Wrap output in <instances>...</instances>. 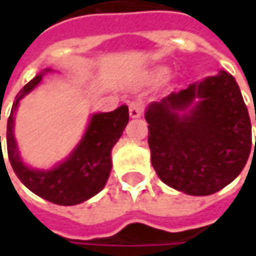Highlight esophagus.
<instances>
[{"instance_id": "obj_1", "label": "esophagus", "mask_w": 256, "mask_h": 256, "mask_svg": "<svg viewBox=\"0 0 256 256\" xmlns=\"http://www.w3.org/2000/svg\"><path fill=\"white\" fill-rule=\"evenodd\" d=\"M142 111H144V104L141 101H132L128 104V114L132 118H140L142 115Z\"/></svg>"}]
</instances>
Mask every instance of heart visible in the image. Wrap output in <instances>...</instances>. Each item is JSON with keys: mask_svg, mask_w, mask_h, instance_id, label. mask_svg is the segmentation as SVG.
<instances>
[{"mask_svg": "<svg viewBox=\"0 0 256 256\" xmlns=\"http://www.w3.org/2000/svg\"><path fill=\"white\" fill-rule=\"evenodd\" d=\"M166 74V70L164 68H158V70H155L154 71V74H152V78L154 79H160L163 75Z\"/></svg>", "mask_w": 256, "mask_h": 256, "instance_id": "1", "label": "heart"}]
</instances>
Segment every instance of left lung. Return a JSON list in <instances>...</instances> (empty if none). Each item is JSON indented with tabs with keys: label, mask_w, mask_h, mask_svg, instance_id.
I'll use <instances>...</instances> for the list:
<instances>
[{
	"label": "left lung",
	"mask_w": 256,
	"mask_h": 256,
	"mask_svg": "<svg viewBox=\"0 0 256 256\" xmlns=\"http://www.w3.org/2000/svg\"><path fill=\"white\" fill-rule=\"evenodd\" d=\"M145 119L152 166L163 182L180 192L212 194L247 163L251 120L236 79L225 71L152 102Z\"/></svg>",
	"instance_id": "obj_1"
}]
</instances>
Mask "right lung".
<instances>
[{"label": "right lung", "mask_w": 256, "mask_h": 256, "mask_svg": "<svg viewBox=\"0 0 256 256\" xmlns=\"http://www.w3.org/2000/svg\"><path fill=\"white\" fill-rule=\"evenodd\" d=\"M50 71L45 70L32 78L14 98L6 126L8 158L14 174L31 192L60 206H75L93 198L106 184L111 172V150L128 122V106L90 118L86 133L67 159L52 170H34L20 159L14 136V112L19 101L28 94ZM1 145V136H0Z\"/></svg>", "instance_id": "obj_1"}]
</instances>
